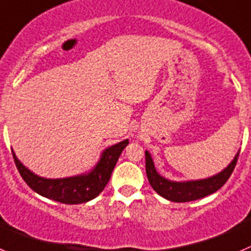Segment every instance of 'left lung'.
<instances>
[{"label": "left lung", "mask_w": 251, "mask_h": 251, "mask_svg": "<svg viewBox=\"0 0 251 251\" xmlns=\"http://www.w3.org/2000/svg\"><path fill=\"white\" fill-rule=\"evenodd\" d=\"M239 152H240V150L238 151L234 160L227 165L224 170L211 176V177L201 180H191V181H171V180L165 179L164 176L157 173L152 159H151L150 152L145 151L146 175H148L151 187L166 200H170L174 202L194 201L198 199L205 198L210 194H214L227 181L231 173L234 171V168H235Z\"/></svg>", "instance_id": "1"}]
</instances>
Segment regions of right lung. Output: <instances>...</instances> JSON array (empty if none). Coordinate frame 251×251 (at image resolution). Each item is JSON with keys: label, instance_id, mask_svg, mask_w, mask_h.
<instances>
[{"label": "right lung", "instance_id": "add662e5", "mask_svg": "<svg viewBox=\"0 0 251 251\" xmlns=\"http://www.w3.org/2000/svg\"><path fill=\"white\" fill-rule=\"evenodd\" d=\"M127 144L128 140H124L103 150L99 162L90 173L62 179H45L36 175L16 157L13 151L12 155L20 175L33 191L55 201L74 205L87 202L99 196L109 182L115 165Z\"/></svg>", "mask_w": 251, "mask_h": 251}]
</instances>
